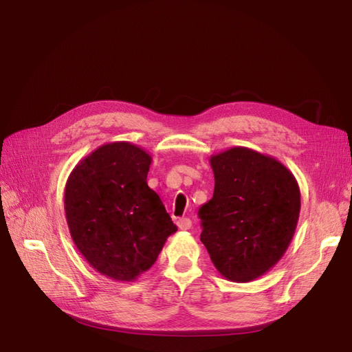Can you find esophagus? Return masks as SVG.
Here are the masks:
<instances>
[{"instance_id": "obj_1", "label": "esophagus", "mask_w": 352, "mask_h": 352, "mask_svg": "<svg viewBox=\"0 0 352 352\" xmlns=\"http://www.w3.org/2000/svg\"><path fill=\"white\" fill-rule=\"evenodd\" d=\"M177 226H178V228H180V230H190L192 221L189 218H182V219L177 221Z\"/></svg>"}]
</instances>
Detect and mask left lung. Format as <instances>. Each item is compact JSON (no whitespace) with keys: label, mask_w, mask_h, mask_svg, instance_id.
<instances>
[{"label":"left lung","mask_w":352,"mask_h":352,"mask_svg":"<svg viewBox=\"0 0 352 352\" xmlns=\"http://www.w3.org/2000/svg\"><path fill=\"white\" fill-rule=\"evenodd\" d=\"M208 162L214 192L198 213L201 242L223 278L252 281L278 263L294 239L300 186L280 160L246 146L228 148Z\"/></svg>","instance_id":"left-lung-1"}]
</instances>
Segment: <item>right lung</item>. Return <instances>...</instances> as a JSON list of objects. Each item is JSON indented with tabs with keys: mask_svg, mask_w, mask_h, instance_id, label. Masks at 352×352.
Returning <instances> with one entry per match:
<instances>
[{
	"mask_svg": "<svg viewBox=\"0 0 352 352\" xmlns=\"http://www.w3.org/2000/svg\"><path fill=\"white\" fill-rule=\"evenodd\" d=\"M153 157L119 140L80 160L65 186V214L74 243L96 272L134 281L151 267L177 227L148 188Z\"/></svg>",
	"mask_w": 352,
	"mask_h": 352,
	"instance_id": "right-lung-1",
	"label": "right lung"
}]
</instances>
